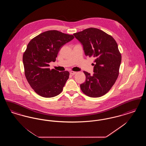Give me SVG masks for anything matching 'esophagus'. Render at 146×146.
Wrapping results in <instances>:
<instances>
[{
  "mask_svg": "<svg viewBox=\"0 0 146 146\" xmlns=\"http://www.w3.org/2000/svg\"><path fill=\"white\" fill-rule=\"evenodd\" d=\"M76 72H74V71H70V74L71 75H74V74H76Z\"/></svg>",
  "mask_w": 146,
  "mask_h": 146,
  "instance_id": "34e87169",
  "label": "esophagus"
}]
</instances>
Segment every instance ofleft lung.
I'll return each instance as SVG.
<instances>
[{"label": "left lung", "instance_id": "8db88e82", "mask_svg": "<svg viewBox=\"0 0 146 146\" xmlns=\"http://www.w3.org/2000/svg\"><path fill=\"white\" fill-rule=\"evenodd\" d=\"M73 35L83 46L85 55L94 58V74L84 71L86 81L80 85L84 94L90 97L104 96L118 78L121 55L111 35L96 28H89Z\"/></svg>", "mask_w": 146, "mask_h": 146}]
</instances>
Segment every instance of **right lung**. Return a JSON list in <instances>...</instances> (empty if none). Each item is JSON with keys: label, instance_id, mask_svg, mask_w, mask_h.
Instances as JSON below:
<instances>
[{"label": "right lung", "instance_id": "add662e5", "mask_svg": "<svg viewBox=\"0 0 146 146\" xmlns=\"http://www.w3.org/2000/svg\"><path fill=\"white\" fill-rule=\"evenodd\" d=\"M56 30L44 32L29 42L23 55L25 74L31 88L42 97H55L63 90L69 78L68 71L58 72L49 68L55 62L60 50L74 39Z\"/></svg>", "mask_w": 146, "mask_h": 146}]
</instances>
